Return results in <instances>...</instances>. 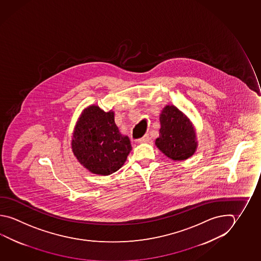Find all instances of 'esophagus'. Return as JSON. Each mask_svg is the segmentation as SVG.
Here are the masks:
<instances>
[{"label":"esophagus","instance_id":"obj_1","mask_svg":"<svg viewBox=\"0 0 261 261\" xmlns=\"http://www.w3.org/2000/svg\"><path fill=\"white\" fill-rule=\"evenodd\" d=\"M149 137H148V135H146V136H144L143 138H139L138 140V143H147L149 141Z\"/></svg>","mask_w":261,"mask_h":261}]
</instances>
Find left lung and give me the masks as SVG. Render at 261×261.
<instances>
[{"label": "left lung", "mask_w": 261, "mask_h": 261, "mask_svg": "<svg viewBox=\"0 0 261 261\" xmlns=\"http://www.w3.org/2000/svg\"><path fill=\"white\" fill-rule=\"evenodd\" d=\"M160 120L158 148L173 161L191 157L197 148L196 133L187 116L176 107L168 105L163 109Z\"/></svg>", "instance_id": "obj_1"}]
</instances>
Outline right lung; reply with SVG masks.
Returning a JSON list of instances; mask_svg holds the SVG:
<instances>
[{"label":"right lung","instance_id":"add662e5","mask_svg":"<svg viewBox=\"0 0 261 261\" xmlns=\"http://www.w3.org/2000/svg\"><path fill=\"white\" fill-rule=\"evenodd\" d=\"M72 149L89 172L109 175L123 166L132 147L128 137L119 133L114 113L93 105L84 111L76 123Z\"/></svg>","mask_w":261,"mask_h":261}]
</instances>
